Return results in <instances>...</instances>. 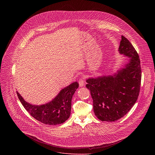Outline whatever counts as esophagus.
<instances>
[{"mask_svg":"<svg viewBox=\"0 0 155 155\" xmlns=\"http://www.w3.org/2000/svg\"><path fill=\"white\" fill-rule=\"evenodd\" d=\"M79 86H80L81 87H84V86L85 85V81H84V78H81L79 79Z\"/></svg>","mask_w":155,"mask_h":155,"instance_id":"obj_1","label":"esophagus"}]
</instances>
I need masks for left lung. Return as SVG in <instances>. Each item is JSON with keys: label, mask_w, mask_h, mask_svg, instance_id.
<instances>
[{"label": "left lung", "mask_w": 155, "mask_h": 155, "mask_svg": "<svg viewBox=\"0 0 155 155\" xmlns=\"http://www.w3.org/2000/svg\"><path fill=\"white\" fill-rule=\"evenodd\" d=\"M121 38L119 51L130 58L129 62L113 75L87 80L94 112L101 121L114 122L124 116L139 95L141 80L139 56L131 42L124 36Z\"/></svg>", "instance_id": "obj_1"}]
</instances>
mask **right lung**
<instances>
[{
	"instance_id": "right-lung-1",
	"label": "right lung",
	"mask_w": 155,
	"mask_h": 155,
	"mask_svg": "<svg viewBox=\"0 0 155 155\" xmlns=\"http://www.w3.org/2000/svg\"><path fill=\"white\" fill-rule=\"evenodd\" d=\"M78 87L79 84L74 82L61 89L51 101L40 106L27 103L18 92L17 94L22 106L31 116L44 124L56 125L64 123L68 119L72 97Z\"/></svg>"
}]
</instances>
